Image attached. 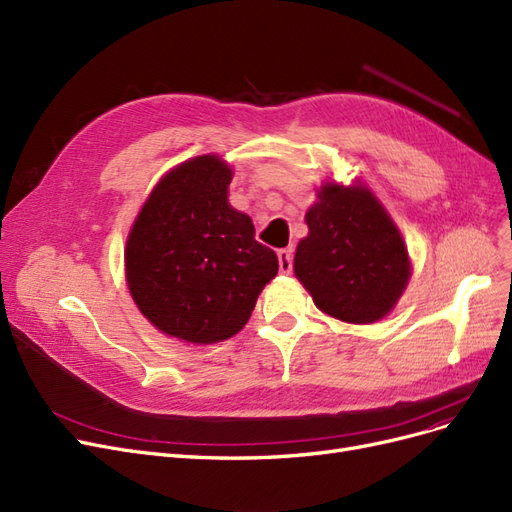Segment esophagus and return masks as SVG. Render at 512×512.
<instances>
[{
  "instance_id": "1",
  "label": "esophagus",
  "mask_w": 512,
  "mask_h": 512,
  "mask_svg": "<svg viewBox=\"0 0 512 512\" xmlns=\"http://www.w3.org/2000/svg\"><path fill=\"white\" fill-rule=\"evenodd\" d=\"M278 268L283 274H289L293 268V251L291 249H280L278 251Z\"/></svg>"
}]
</instances>
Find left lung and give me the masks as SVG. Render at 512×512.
Masks as SVG:
<instances>
[{
    "instance_id": "1",
    "label": "left lung",
    "mask_w": 512,
    "mask_h": 512,
    "mask_svg": "<svg viewBox=\"0 0 512 512\" xmlns=\"http://www.w3.org/2000/svg\"><path fill=\"white\" fill-rule=\"evenodd\" d=\"M306 212L308 236L293 270L325 315L374 323L389 315L410 278L400 229L370 189L327 183Z\"/></svg>"
}]
</instances>
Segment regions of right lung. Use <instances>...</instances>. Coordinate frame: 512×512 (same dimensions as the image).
Returning a JSON list of instances; mask_svg holds the SVG:
<instances>
[{
  "mask_svg": "<svg viewBox=\"0 0 512 512\" xmlns=\"http://www.w3.org/2000/svg\"><path fill=\"white\" fill-rule=\"evenodd\" d=\"M232 168L217 155L180 163L148 195L125 246L131 298L159 332L193 344L232 338L278 257L249 214L227 202Z\"/></svg>",
  "mask_w": 512,
  "mask_h": 512,
  "instance_id": "1",
  "label": "right lung"
}]
</instances>
